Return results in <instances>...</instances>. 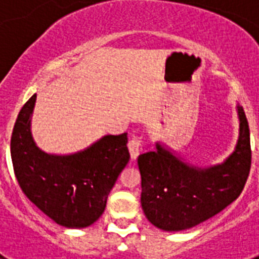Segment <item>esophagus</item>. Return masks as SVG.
I'll use <instances>...</instances> for the list:
<instances>
[{"label": "esophagus", "mask_w": 259, "mask_h": 259, "mask_svg": "<svg viewBox=\"0 0 259 259\" xmlns=\"http://www.w3.org/2000/svg\"><path fill=\"white\" fill-rule=\"evenodd\" d=\"M128 150H130V154H131L132 159H136L137 155L140 154V150H141L140 137L134 136L131 140L128 141Z\"/></svg>", "instance_id": "1"}]
</instances>
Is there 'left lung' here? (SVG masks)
Segmentation results:
<instances>
[{
  "instance_id": "1",
  "label": "left lung",
  "mask_w": 259,
  "mask_h": 259,
  "mask_svg": "<svg viewBox=\"0 0 259 259\" xmlns=\"http://www.w3.org/2000/svg\"><path fill=\"white\" fill-rule=\"evenodd\" d=\"M236 109L239 139L222 163L193 166L159 141L155 150L139 155L141 206L153 226L168 232L188 230L239 197L250 171L251 150L245 113L239 105Z\"/></svg>"
}]
</instances>
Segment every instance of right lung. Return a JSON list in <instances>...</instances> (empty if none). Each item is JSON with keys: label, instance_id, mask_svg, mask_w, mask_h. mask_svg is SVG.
Segmentation results:
<instances>
[{"label": "right lung", "instance_id": "right-lung-1", "mask_svg": "<svg viewBox=\"0 0 259 259\" xmlns=\"http://www.w3.org/2000/svg\"><path fill=\"white\" fill-rule=\"evenodd\" d=\"M36 95L24 104L11 135V161L20 188L59 226L84 228L106 207L107 196L127 166V134L106 135L72 154L41 150L31 131Z\"/></svg>", "mask_w": 259, "mask_h": 259}]
</instances>
